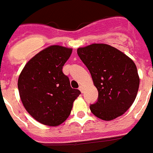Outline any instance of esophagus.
Here are the masks:
<instances>
[{
	"label": "esophagus",
	"mask_w": 153,
	"mask_h": 153,
	"mask_svg": "<svg viewBox=\"0 0 153 153\" xmlns=\"http://www.w3.org/2000/svg\"><path fill=\"white\" fill-rule=\"evenodd\" d=\"M79 90H80V91L83 93V92H84V87H83V86L79 87Z\"/></svg>",
	"instance_id": "esophagus-1"
}]
</instances>
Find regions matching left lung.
<instances>
[{"label": "left lung", "instance_id": "8db88e82", "mask_svg": "<svg viewBox=\"0 0 153 153\" xmlns=\"http://www.w3.org/2000/svg\"><path fill=\"white\" fill-rule=\"evenodd\" d=\"M77 54L88 69L99 92L97 102L90 106L91 113L105 121L123 115L134 102L140 84L133 60L103 43L78 48Z\"/></svg>", "mask_w": 153, "mask_h": 153}]
</instances>
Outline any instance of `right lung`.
Instances as JSON below:
<instances>
[{
    "label": "right lung",
    "mask_w": 153,
    "mask_h": 153,
    "mask_svg": "<svg viewBox=\"0 0 153 153\" xmlns=\"http://www.w3.org/2000/svg\"><path fill=\"white\" fill-rule=\"evenodd\" d=\"M73 50L53 45L35 55L19 74L18 89L24 108L43 125L57 126L69 116L80 91L62 72Z\"/></svg>",
    "instance_id": "1"
}]
</instances>
